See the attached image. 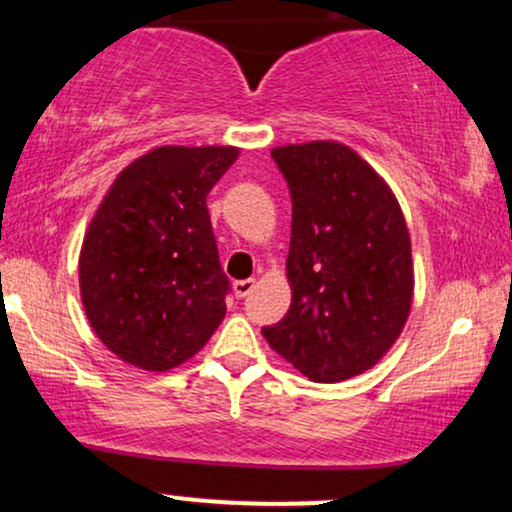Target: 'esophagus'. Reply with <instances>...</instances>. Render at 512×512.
<instances>
[{
    "mask_svg": "<svg viewBox=\"0 0 512 512\" xmlns=\"http://www.w3.org/2000/svg\"><path fill=\"white\" fill-rule=\"evenodd\" d=\"M257 286V281L255 279H243V281H236V284H233V293H236L238 298H245V296H250L252 293V289H255Z\"/></svg>",
    "mask_w": 512,
    "mask_h": 512,
    "instance_id": "34e87169",
    "label": "esophagus"
}]
</instances>
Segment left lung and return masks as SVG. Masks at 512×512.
<instances>
[{"label": "left lung", "instance_id": "obj_1", "mask_svg": "<svg viewBox=\"0 0 512 512\" xmlns=\"http://www.w3.org/2000/svg\"><path fill=\"white\" fill-rule=\"evenodd\" d=\"M291 190V305L267 344L313 383L366 373L402 334L414 303L411 238L383 175L332 139L274 146Z\"/></svg>", "mask_w": 512, "mask_h": 512}]
</instances>
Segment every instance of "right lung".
I'll return each instance as SVG.
<instances>
[{
	"instance_id": "add662e5",
	"label": "right lung",
	"mask_w": 512,
	"mask_h": 512,
	"mask_svg": "<svg viewBox=\"0 0 512 512\" xmlns=\"http://www.w3.org/2000/svg\"><path fill=\"white\" fill-rule=\"evenodd\" d=\"M238 156V146H156L120 170L88 221L81 305L129 366H180L221 325L228 279L207 195Z\"/></svg>"
}]
</instances>
